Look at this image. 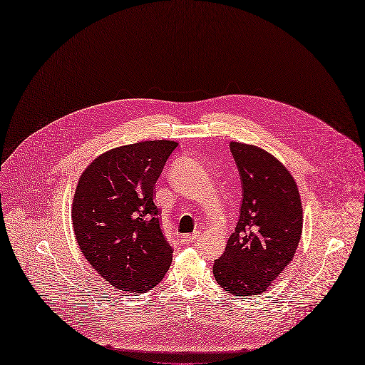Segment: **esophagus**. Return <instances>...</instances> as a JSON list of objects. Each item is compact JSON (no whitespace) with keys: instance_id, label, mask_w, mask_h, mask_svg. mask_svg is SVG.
Masks as SVG:
<instances>
[{"instance_id":"obj_1","label":"esophagus","mask_w":365,"mask_h":365,"mask_svg":"<svg viewBox=\"0 0 365 365\" xmlns=\"http://www.w3.org/2000/svg\"><path fill=\"white\" fill-rule=\"evenodd\" d=\"M199 235H200V232H199V231H195L193 234H187V235H184V240H185L187 243H190V242L197 240Z\"/></svg>"}]
</instances>
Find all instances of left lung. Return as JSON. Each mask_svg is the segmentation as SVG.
<instances>
[{
  "label": "left lung",
  "instance_id": "left-lung-1",
  "mask_svg": "<svg viewBox=\"0 0 365 365\" xmlns=\"http://www.w3.org/2000/svg\"><path fill=\"white\" fill-rule=\"evenodd\" d=\"M242 180L235 231L212 273L234 296L264 293L290 264L302 235V204L297 185L281 163L252 145L231 142Z\"/></svg>",
  "mask_w": 365,
  "mask_h": 365
}]
</instances>
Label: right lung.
<instances>
[{
  "label": "right lung",
  "instance_id": "obj_1",
  "mask_svg": "<svg viewBox=\"0 0 365 365\" xmlns=\"http://www.w3.org/2000/svg\"><path fill=\"white\" fill-rule=\"evenodd\" d=\"M177 146L153 140L111 149L78 181L75 237L91 266L119 290L146 293L170 267L173 250L160 226L154 185Z\"/></svg>",
  "mask_w": 365,
  "mask_h": 365
}]
</instances>
